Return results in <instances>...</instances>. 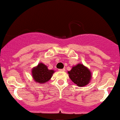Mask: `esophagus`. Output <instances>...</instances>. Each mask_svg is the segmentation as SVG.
I'll return each mask as SVG.
<instances>
[{"mask_svg": "<svg viewBox=\"0 0 120 120\" xmlns=\"http://www.w3.org/2000/svg\"><path fill=\"white\" fill-rule=\"evenodd\" d=\"M59 71H60V72H64V71H65V69H64V68H63V69H59Z\"/></svg>", "mask_w": 120, "mask_h": 120, "instance_id": "obj_1", "label": "esophagus"}]
</instances>
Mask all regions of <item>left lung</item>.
Returning <instances> with one entry per match:
<instances>
[{"mask_svg": "<svg viewBox=\"0 0 120 120\" xmlns=\"http://www.w3.org/2000/svg\"><path fill=\"white\" fill-rule=\"evenodd\" d=\"M68 74L71 80L77 86L80 87L87 85L92 78V73L90 70L81 63L73 66L71 70L68 71Z\"/></svg>", "mask_w": 120, "mask_h": 120, "instance_id": "8db88e82", "label": "left lung"}]
</instances>
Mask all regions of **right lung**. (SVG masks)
Returning <instances> with one entry per match:
<instances>
[{
    "instance_id": "obj_1",
    "label": "right lung",
    "mask_w": 120,
    "mask_h": 120,
    "mask_svg": "<svg viewBox=\"0 0 120 120\" xmlns=\"http://www.w3.org/2000/svg\"><path fill=\"white\" fill-rule=\"evenodd\" d=\"M55 72L53 70H49L47 65L40 63L37 66L32 68L31 75L35 82L42 84L48 82Z\"/></svg>"
}]
</instances>
